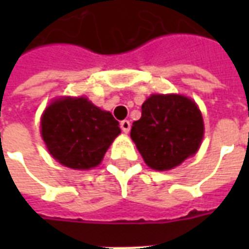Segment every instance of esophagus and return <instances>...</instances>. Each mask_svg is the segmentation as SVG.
<instances>
[{
    "mask_svg": "<svg viewBox=\"0 0 249 249\" xmlns=\"http://www.w3.org/2000/svg\"><path fill=\"white\" fill-rule=\"evenodd\" d=\"M120 128H121V130H123L124 133H128L130 130V123L128 120H123V121L120 123Z\"/></svg>",
    "mask_w": 249,
    "mask_h": 249,
    "instance_id": "obj_1",
    "label": "esophagus"
}]
</instances>
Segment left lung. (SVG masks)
I'll return each instance as SVG.
<instances>
[{
    "label": "left lung",
    "mask_w": 249,
    "mask_h": 249,
    "mask_svg": "<svg viewBox=\"0 0 249 249\" xmlns=\"http://www.w3.org/2000/svg\"><path fill=\"white\" fill-rule=\"evenodd\" d=\"M204 124L197 105L178 94H152L141 107L130 137L148 167L168 171L192 156L203 140Z\"/></svg>",
    "instance_id": "left-lung-1"
}]
</instances>
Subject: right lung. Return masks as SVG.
<instances>
[{
  "instance_id": "1",
  "label": "right lung",
  "mask_w": 249,
  "mask_h": 249,
  "mask_svg": "<svg viewBox=\"0 0 249 249\" xmlns=\"http://www.w3.org/2000/svg\"><path fill=\"white\" fill-rule=\"evenodd\" d=\"M119 121L87 98H61L41 119V135L57 161L71 169L97 167L120 135Z\"/></svg>"
}]
</instances>
